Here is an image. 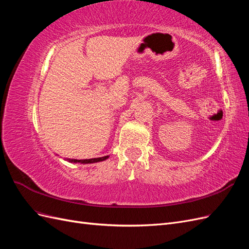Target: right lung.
Listing matches in <instances>:
<instances>
[{
    "instance_id": "obj_1",
    "label": "right lung",
    "mask_w": 249,
    "mask_h": 249,
    "mask_svg": "<svg viewBox=\"0 0 249 249\" xmlns=\"http://www.w3.org/2000/svg\"><path fill=\"white\" fill-rule=\"evenodd\" d=\"M109 156H105L102 158H94V159H85V160H76V159H69V162L71 163H84V164H88V163H95V162H101L108 159Z\"/></svg>"
}]
</instances>
